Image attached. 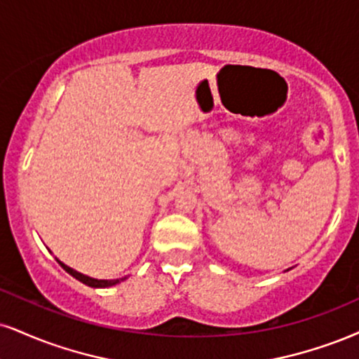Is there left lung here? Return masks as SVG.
I'll return each mask as SVG.
<instances>
[{
    "mask_svg": "<svg viewBox=\"0 0 359 359\" xmlns=\"http://www.w3.org/2000/svg\"><path fill=\"white\" fill-rule=\"evenodd\" d=\"M287 271H289V269H287Z\"/></svg>",
    "mask_w": 359,
    "mask_h": 359,
    "instance_id": "1",
    "label": "left lung"
}]
</instances>
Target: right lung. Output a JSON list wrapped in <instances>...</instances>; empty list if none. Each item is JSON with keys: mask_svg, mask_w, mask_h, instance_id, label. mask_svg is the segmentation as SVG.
<instances>
[{"mask_svg": "<svg viewBox=\"0 0 359 359\" xmlns=\"http://www.w3.org/2000/svg\"><path fill=\"white\" fill-rule=\"evenodd\" d=\"M55 259L60 262V266H62L68 274H72L73 278L79 279L80 283H83V284H86V286H90V287H110V286H115V284L122 283V280L127 279V276H125V278H118V279H95V278H90V276H86V274L79 273V271H75L70 266L63 264V262L60 261L58 257H55Z\"/></svg>", "mask_w": 359, "mask_h": 359, "instance_id": "right-lung-1", "label": "right lung"}]
</instances>
